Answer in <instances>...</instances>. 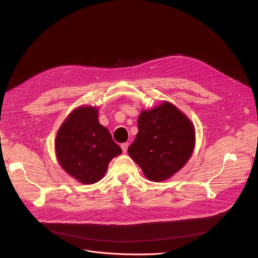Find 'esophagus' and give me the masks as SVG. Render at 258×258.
<instances>
[{
	"label": "esophagus",
	"instance_id": "obj_1",
	"mask_svg": "<svg viewBox=\"0 0 258 258\" xmlns=\"http://www.w3.org/2000/svg\"><path fill=\"white\" fill-rule=\"evenodd\" d=\"M128 146H130L128 143H123V144H121V149H122V152H123V153H126Z\"/></svg>",
	"mask_w": 258,
	"mask_h": 258
}]
</instances>
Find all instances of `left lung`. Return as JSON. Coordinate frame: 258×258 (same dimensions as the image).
<instances>
[{
	"mask_svg": "<svg viewBox=\"0 0 258 258\" xmlns=\"http://www.w3.org/2000/svg\"><path fill=\"white\" fill-rule=\"evenodd\" d=\"M139 133L127 152L153 181L169 178L187 163L195 145L192 122L168 102L142 111Z\"/></svg>",
	"mask_w": 258,
	"mask_h": 258,
	"instance_id": "8db88e82",
	"label": "left lung"
}]
</instances>
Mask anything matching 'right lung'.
Listing matches in <instances>:
<instances>
[{
	"instance_id": "1",
	"label": "right lung",
	"mask_w": 258,
	"mask_h": 258,
	"mask_svg": "<svg viewBox=\"0 0 258 258\" xmlns=\"http://www.w3.org/2000/svg\"><path fill=\"white\" fill-rule=\"evenodd\" d=\"M57 159L63 169L83 183L99 181L109 162L122 153L109 131L98 121V109L80 107L69 114L58 131Z\"/></svg>"
}]
</instances>
